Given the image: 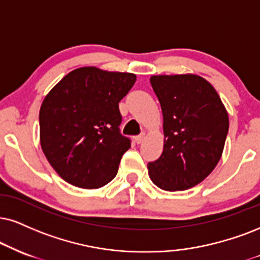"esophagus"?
Here are the masks:
<instances>
[{
    "mask_svg": "<svg viewBox=\"0 0 260 260\" xmlns=\"http://www.w3.org/2000/svg\"><path fill=\"white\" fill-rule=\"evenodd\" d=\"M145 139H146V134L145 133L140 134L139 136H136V142L137 143H142L143 141H145Z\"/></svg>",
    "mask_w": 260,
    "mask_h": 260,
    "instance_id": "34e87169",
    "label": "esophagus"
}]
</instances>
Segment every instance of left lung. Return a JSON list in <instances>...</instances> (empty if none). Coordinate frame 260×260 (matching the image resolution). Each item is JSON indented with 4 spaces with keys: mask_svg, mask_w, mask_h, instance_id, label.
I'll return each instance as SVG.
<instances>
[{
    "mask_svg": "<svg viewBox=\"0 0 260 260\" xmlns=\"http://www.w3.org/2000/svg\"><path fill=\"white\" fill-rule=\"evenodd\" d=\"M150 84L164 118V150L148 162L156 187L185 190L203 182L222 156L229 118L219 95L203 77L153 76Z\"/></svg>",
    "mask_w": 260,
    "mask_h": 260,
    "instance_id": "1",
    "label": "left lung"
}]
</instances>
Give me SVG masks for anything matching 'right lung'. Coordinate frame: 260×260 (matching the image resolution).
<instances>
[{"label": "right lung", "instance_id": "obj_1", "mask_svg": "<svg viewBox=\"0 0 260 260\" xmlns=\"http://www.w3.org/2000/svg\"><path fill=\"white\" fill-rule=\"evenodd\" d=\"M136 82L134 73L81 67L49 91L40 110L41 147L67 183L104 187L115 177L130 148L120 134L119 102Z\"/></svg>", "mask_w": 260, "mask_h": 260}]
</instances>
